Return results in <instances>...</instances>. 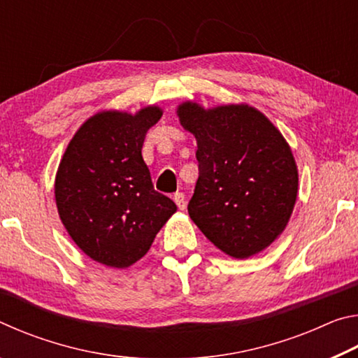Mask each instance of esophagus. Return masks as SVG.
Segmentation results:
<instances>
[{
  "instance_id": "esophagus-1",
  "label": "esophagus",
  "mask_w": 358,
  "mask_h": 358,
  "mask_svg": "<svg viewBox=\"0 0 358 358\" xmlns=\"http://www.w3.org/2000/svg\"><path fill=\"white\" fill-rule=\"evenodd\" d=\"M173 201H175V203H177V207L180 210L186 208V197H185L183 192H175L173 194Z\"/></svg>"
}]
</instances>
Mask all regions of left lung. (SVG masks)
Masks as SVG:
<instances>
[{"label": "left lung", "mask_w": 358, "mask_h": 358, "mask_svg": "<svg viewBox=\"0 0 358 358\" xmlns=\"http://www.w3.org/2000/svg\"><path fill=\"white\" fill-rule=\"evenodd\" d=\"M197 141L199 180L187 213L211 243L235 259L265 250L292 215L299 173L287 142L250 106L178 107Z\"/></svg>", "instance_id": "left-lung-1"}]
</instances>
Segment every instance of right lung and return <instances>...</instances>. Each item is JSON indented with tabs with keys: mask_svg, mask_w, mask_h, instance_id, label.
Masks as SVG:
<instances>
[{
	"mask_svg": "<svg viewBox=\"0 0 358 358\" xmlns=\"http://www.w3.org/2000/svg\"><path fill=\"white\" fill-rule=\"evenodd\" d=\"M161 108L136 115L102 112L85 123L59 162L55 199L76 245L115 268L137 262L177 205L151 183L142 157L145 134Z\"/></svg>",
	"mask_w": 358,
	"mask_h": 358,
	"instance_id": "1",
	"label": "right lung"
}]
</instances>
